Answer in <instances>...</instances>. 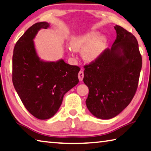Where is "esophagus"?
<instances>
[{
  "mask_svg": "<svg viewBox=\"0 0 151 151\" xmlns=\"http://www.w3.org/2000/svg\"><path fill=\"white\" fill-rule=\"evenodd\" d=\"M83 78H84V73L83 71L81 70L80 72L78 73V78H79V81H82L83 80Z\"/></svg>",
  "mask_w": 151,
  "mask_h": 151,
  "instance_id": "1",
  "label": "esophagus"
}]
</instances>
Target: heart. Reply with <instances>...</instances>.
I'll use <instances>...</instances> for the list:
<instances>
[{"label": "heart", "instance_id": "heart-1", "mask_svg": "<svg viewBox=\"0 0 151 151\" xmlns=\"http://www.w3.org/2000/svg\"><path fill=\"white\" fill-rule=\"evenodd\" d=\"M108 40L105 35L92 31L74 35L70 40V47L75 51H82L84 61L92 63L96 61L105 51Z\"/></svg>", "mask_w": 151, "mask_h": 151}]
</instances>
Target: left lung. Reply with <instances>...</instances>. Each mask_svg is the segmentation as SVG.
Here are the masks:
<instances>
[{"label": "left lung", "mask_w": 151, "mask_h": 151, "mask_svg": "<svg viewBox=\"0 0 151 151\" xmlns=\"http://www.w3.org/2000/svg\"><path fill=\"white\" fill-rule=\"evenodd\" d=\"M117 37L111 49L84 66L83 81L89 89L86 105L101 119L117 116L135 95L142 67L135 37L122 27L114 26Z\"/></svg>", "instance_id": "1"}]
</instances>
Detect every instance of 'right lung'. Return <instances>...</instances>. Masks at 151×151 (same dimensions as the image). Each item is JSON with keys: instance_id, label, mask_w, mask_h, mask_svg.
<instances>
[{"instance_id": "obj_1", "label": "right lung", "mask_w": 151, "mask_h": 151, "mask_svg": "<svg viewBox=\"0 0 151 151\" xmlns=\"http://www.w3.org/2000/svg\"><path fill=\"white\" fill-rule=\"evenodd\" d=\"M49 26L42 22L29 28L16 42L12 57L14 88L27 110L40 119L57 113L64 95L78 83L80 70L62 59L46 61L38 56L34 40L40 29Z\"/></svg>"}]
</instances>
